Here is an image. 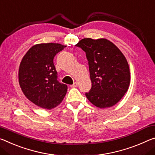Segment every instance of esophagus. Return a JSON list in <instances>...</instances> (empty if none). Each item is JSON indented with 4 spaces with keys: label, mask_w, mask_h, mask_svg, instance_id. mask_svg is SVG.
<instances>
[{
    "label": "esophagus",
    "mask_w": 155,
    "mask_h": 155,
    "mask_svg": "<svg viewBox=\"0 0 155 155\" xmlns=\"http://www.w3.org/2000/svg\"><path fill=\"white\" fill-rule=\"evenodd\" d=\"M70 87H72V88H75V87H78V83L75 82H74V83H73L72 85H71V86H70Z\"/></svg>",
    "instance_id": "esophagus-1"
}]
</instances>
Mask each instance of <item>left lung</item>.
Listing matches in <instances>:
<instances>
[{
    "label": "left lung",
    "mask_w": 155,
    "mask_h": 155,
    "mask_svg": "<svg viewBox=\"0 0 155 155\" xmlns=\"http://www.w3.org/2000/svg\"><path fill=\"white\" fill-rule=\"evenodd\" d=\"M88 62L92 87L86 96L93 105L104 108L115 105L128 91V64L120 50L106 39L84 38L75 45Z\"/></svg>",
    "instance_id": "8db88e82"
}]
</instances>
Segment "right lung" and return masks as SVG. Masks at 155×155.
<instances>
[{
	"label": "right lung",
	"instance_id": "right-lung-1",
	"mask_svg": "<svg viewBox=\"0 0 155 155\" xmlns=\"http://www.w3.org/2000/svg\"><path fill=\"white\" fill-rule=\"evenodd\" d=\"M66 46L44 43L30 48L20 62L18 78L25 95L35 105L51 109L59 105L67 86L59 82L54 58Z\"/></svg>",
	"mask_w": 155,
	"mask_h": 155
}]
</instances>
